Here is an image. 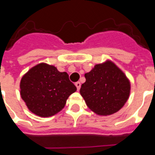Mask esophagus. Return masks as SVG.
Here are the masks:
<instances>
[{"mask_svg": "<svg viewBox=\"0 0 155 155\" xmlns=\"http://www.w3.org/2000/svg\"><path fill=\"white\" fill-rule=\"evenodd\" d=\"M75 86H76V87H77V90L79 91L80 88V86H81V84H80V82H76L75 83Z\"/></svg>", "mask_w": 155, "mask_h": 155, "instance_id": "34e87169", "label": "esophagus"}]
</instances>
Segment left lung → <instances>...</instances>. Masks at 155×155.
I'll use <instances>...</instances> for the list:
<instances>
[{"label":"left lung","instance_id":"8db88e82","mask_svg":"<svg viewBox=\"0 0 155 155\" xmlns=\"http://www.w3.org/2000/svg\"><path fill=\"white\" fill-rule=\"evenodd\" d=\"M80 94L87 107L98 115L117 113L127 101L130 83L120 68L111 61L95 65L84 75Z\"/></svg>","mask_w":155,"mask_h":155}]
</instances>
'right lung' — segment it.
<instances>
[{"label": "right lung", "mask_w": 155, "mask_h": 155, "mask_svg": "<svg viewBox=\"0 0 155 155\" xmlns=\"http://www.w3.org/2000/svg\"><path fill=\"white\" fill-rule=\"evenodd\" d=\"M21 97L27 108L36 115L48 117L64 108L76 87L67 72H60L55 67L42 63L23 75L20 83Z\"/></svg>", "instance_id": "right-lung-1"}]
</instances>
